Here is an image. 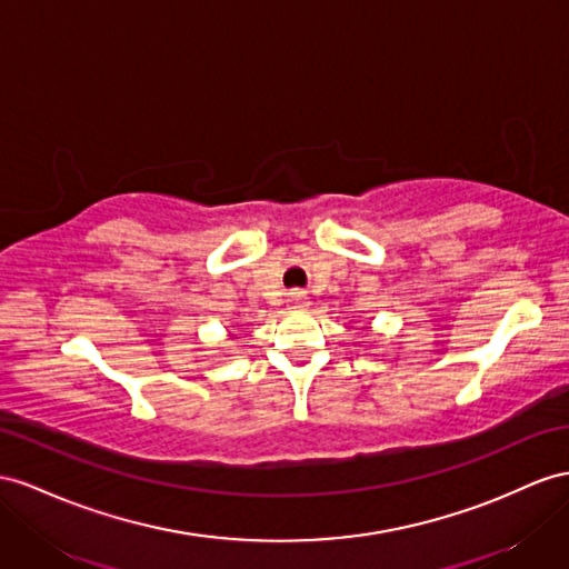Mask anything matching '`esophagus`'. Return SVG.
Listing matches in <instances>:
<instances>
[{"label":"esophagus","instance_id":"obj_1","mask_svg":"<svg viewBox=\"0 0 569 569\" xmlns=\"http://www.w3.org/2000/svg\"><path fill=\"white\" fill-rule=\"evenodd\" d=\"M288 305L290 308H296V310H302V308H308L310 305V298L302 293V290H293V293L288 296Z\"/></svg>","mask_w":569,"mask_h":569}]
</instances>
